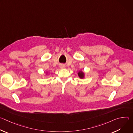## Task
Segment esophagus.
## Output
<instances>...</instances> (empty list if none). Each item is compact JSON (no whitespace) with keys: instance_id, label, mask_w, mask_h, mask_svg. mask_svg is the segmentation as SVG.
<instances>
[{"instance_id":"34e87169","label":"esophagus","mask_w":133,"mask_h":133,"mask_svg":"<svg viewBox=\"0 0 133 133\" xmlns=\"http://www.w3.org/2000/svg\"><path fill=\"white\" fill-rule=\"evenodd\" d=\"M60 67H61V68H63L64 67V65H61V66H60Z\"/></svg>"}]
</instances>
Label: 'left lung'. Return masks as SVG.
<instances>
[{"instance_id": "obj_1", "label": "left lung", "mask_w": 133, "mask_h": 133, "mask_svg": "<svg viewBox=\"0 0 133 133\" xmlns=\"http://www.w3.org/2000/svg\"><path fill=\"white\" fill-rule=\"evenodd\" d=\"M78 76H79L80 78H83L84 77V73H83V72H82V71L79 72L78 73Z\"/></svg>"}]
</instances>
